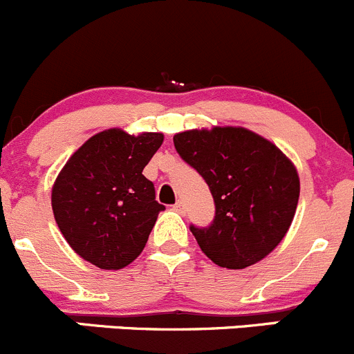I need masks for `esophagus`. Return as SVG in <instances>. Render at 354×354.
I'll list each match as a JSON object with an SVG mask.
<instances>
[{
	"instance_id": "obj_1",
	"label": "esophagus",
	"mask_w": 354,
	"mask_h": 354,
	"mask_svg": "<svg viewBox=\"0 0 354 354\" xmlns=\"http://www.w3.org/2000/svg\"><path fill=\"white\" fill-rule=\"evenodd\" d=\"M173 207H174V211H178V212H185V204H183V202H181V201H178L176 204L173 205Z\"/></svg>"
}]
</instances>
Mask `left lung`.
<instances>
[{
    "label": "left lung",
    "instance_id": "8db88e82",
    "mask_svg": "<svg viewBox=\"0 0 354 354\" xmlns=\"http://www.w3.org/2000/svg\"><path fill=\"white\" fill-rule=\"evenodd\" d=\"M173 140L214 198L212 225L190 226L202 252L230 270L268 256L296 214L301 185L292 160L275 143L240 126L187 129Z\"/></svg>",
    "mask_w": 354,
    "mask_h": 354
}]
</instances>
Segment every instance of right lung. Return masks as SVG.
I'll return each instance as SVG.
<instances>
[{"label":"right lung","instance_id":"add662e5","mask_svg":"<svg viewBox=\"0 0 354 354\" xmlns=\"http://www.w3.org/2000/svg\"><path fill=\"white\" fill-rule=\"evenodd\" d=\"M162 133L129 135L111 128L86 140L51 188V209L77 256L102 270H121L142 254L164 205L143 167Z\"/></svg>","mask_w":354,"mask_h":354}]
</instances>
